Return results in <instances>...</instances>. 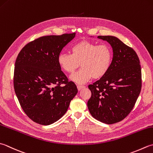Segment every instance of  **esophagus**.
<instances>
[{
    "label": "esophagus",
    "mask_w": 153,
    "mask_h": 153,
    "mask_svg": "<svg viewBox=\"0 0 153 153\" xmlns=\"http://www.w3.org/2000/svg\"><path fill=\"white\" fill-rule=\"evenodd\" d=\"M77 89H78V91H81L82 89H84L85 87L83 85H77Z\"/></svg>",
    "instance_id": "1"
}]
</instances>
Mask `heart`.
Returning <instances> with one entry per match:
<instances>
[{"label":"heart","mask_w":153,"mask_h":153,"mask_svg":"<svg viewBox=\"0 0 153 153\" xmlns=\"http://www.w3.org/2000/svg\"><path fill=\"white\" fill-rule=\"evenodd\" d=\"M71 54L59 53L58 63L62 70L73 74L79 65L82 69L70 77L77 84H84L92 77L100 79L109 70L113 59V52L107 44H100L82 40L71 48Z\"/></svg>","instance_id":"obj_1"}]
</instances>
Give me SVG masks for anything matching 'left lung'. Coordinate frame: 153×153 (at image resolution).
I'll return each mask as SVG.
<instances>
[{
	"instance_id": "1",
	"label": "left lung",
	"mask_w": 153,
	"mask_h": 153,
	"mask_svg": "<svg viewBox=\"0 0 153 153\" xmlns=\"http://www.w3.org/2000/svg\"><path fill=\"white\" fill-rule=\"evenodd\" d=\"M113 49L109 70L88 86V107L93 117L106 124L121 121L133 109L141 89V68L136 52L118 38L98 36Z\"/></svg>"
}]
</instances>
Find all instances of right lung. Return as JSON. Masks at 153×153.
<instances>
[{"mask_svg": "<svg viewBox=\"0 0 153 153\" xmlns=\"http://www.w3.org/2000/svg\"><path fill=\"white\" fill-rule=\"evenodd\" d=\"M75 36L76 33L40 37L26 44L17 56L15 94L27 116L38 124L59 120L77 94L76 85L68 82L58 63L63 48Z\"/></svg>", "mask_w": 153, "mask_h": 153, "instance_id": "add662e5", "label": "right lung"}]
</instances>
